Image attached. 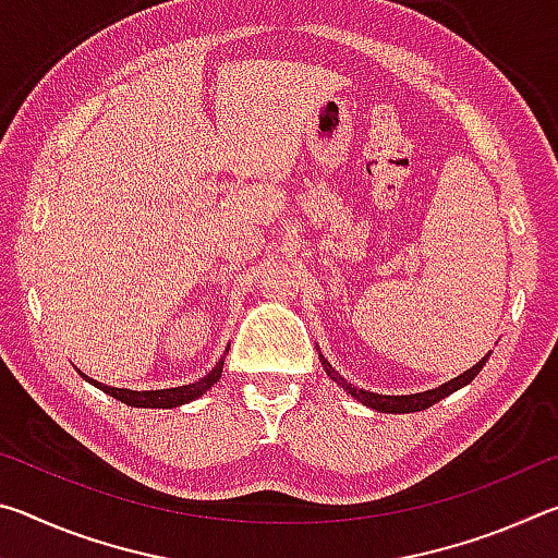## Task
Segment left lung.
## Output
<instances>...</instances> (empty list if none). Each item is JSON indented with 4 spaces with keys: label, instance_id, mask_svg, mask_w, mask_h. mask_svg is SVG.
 <instances>
[{
    "label": "left lung",
    "instance_id": "8db88e82",
    "mask_svg": "<svg viewBox=\"0 0 558 558\" xmlns=\"http://www.w3.org/2000/svg\"><path fill=\"white\" fill-rule=\"evenodd\" d=\"M489 354H493V352H487L475 366H470L468 372H462L460 376H456V379H450L448 384L438 386V389H430V391H423V393H409V396H384V393L356 389L354 384H349L344 376H339L335 372V366L329 364L323 354H319V356H323V366H325V372H327L329 379L342 386L347 393H352L359 403L369 405V409L381 411V413H413V411L430 409L433 403H438L440 399H446V396H450L452 391H458V389H462V386H468L480 374V369H483L485 362L489 359Z\"/></svg>",
    "mask_w": 558,
    "mask_h": 558
}]
</instances>
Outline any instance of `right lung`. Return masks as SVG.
<instances>
[{
    "mask_svg": "<svg viewBox=\"0 0 558 558\" xmlns=\"http://www.w3.org/2000/svg\"><path fill=\"white\" fill-rule=\"evenodd\" d=\"M221 372H223V359L221 362H216L214 369L202 376L199 381L194 384H186V386H174V389H159V391H130V389H116V386H106L100 381H93L88 379L86 374L78 372L83 379L90 381L93 386H98L100 391H106L112 399H118L128 405H135V409H177V405L189 403L194 399H199L202 393H206L211 389V386L221 379Z\"/></svg>",
    "mask_w": 558,
    "mask_h": 558,
    "instance_id": "obj_1",
    "label": "right lung"
}]
</instances>
